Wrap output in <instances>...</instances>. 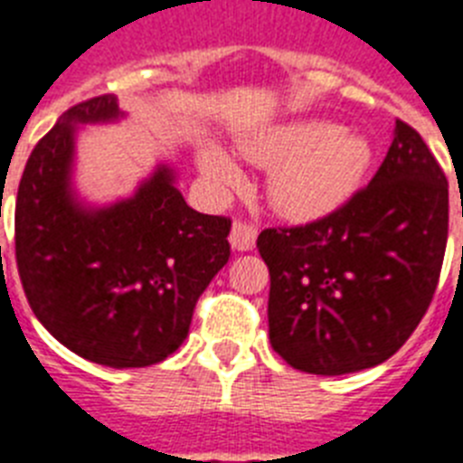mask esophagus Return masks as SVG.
I'll use <instances>...</instances> for the list:
<instances>
[{"label":"esophagus","mask_w":463,"mask_h":463,"mask_svg":"<svg viewBox=\"0 0 463 463\" xmlns=\"http://www.w3.org/2000/svg\"><path fill=\"white\" fill-rule=\"evenodd\" d=\"M256 235H259V231H256L254 225L240 223V221H238V223H232V231H231L232 250H238V251L254 250Z\"/></svg>","instance_id":"1"}]
</instances>
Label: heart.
Wrapping results in <instances>:
<instances>
[{"mask_svg": "<svg viewBox=\"0 0 463 463\" xmlns=\"http://www.w3.org/2000/svg\"><path fill=\"white\" fill-rule=\"evenodd\" d=\"M251 165L270 169L268 200L289 221H317L341 209L363 188L372 166V146L364 136L327 119L278 124L244 141ZM200 172L219 188H238L242 172L216 143L197 155Z\"/></svg>", "mask_w": 463, "mask_h": 463, "instance_id": "1", "label": "heart"}]
</instances>
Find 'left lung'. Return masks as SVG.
<instances>
[{"label": "left lung", "instance_id": "8db88e82", "mask_svg": "<svg viewBox=\"0 0 463 463\" xmlns=\"http://www.w3.org/2000/svg\"><path fill=\"white\" fill-rule=\"evenodd\" d=\"M463 216V209H461ZM449 195L429 146L395 119L367 188L298 228H268V332L287 364L339 376L376 367L417 329L440 278Z\"/></svg>", "mask_w": 463, "mask_h": 463}]
</instances>
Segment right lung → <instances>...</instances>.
<instances>
[{
    "label": "right lung",
    "instance_id": "right-lung-1",
    "mask_svg": "<svg viewBox=\"0 0 463 463\" xmlns=\"http://www.w3.org/2000/svg\"><path fill=\"white\" fill-rule=\"evenodd\" d=\"M122 118L112 93L70 108L34 146L15 200L27 304L65 348L115 370L172 355L231 256V219L188 207L166 165L112 204L77 197V129Z\"/></svg>",
    "mask_w": 463,
    "mask_h": 463
}]
</instances>
